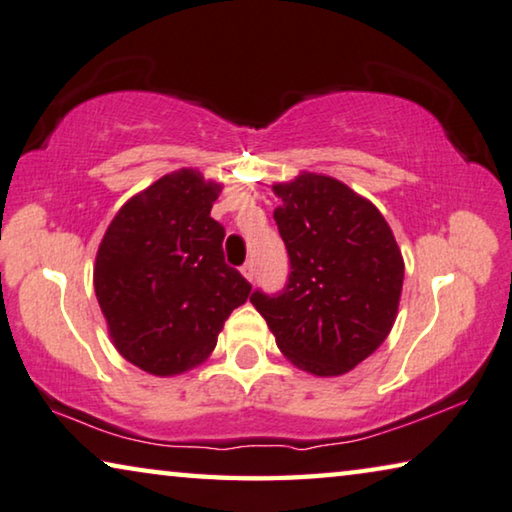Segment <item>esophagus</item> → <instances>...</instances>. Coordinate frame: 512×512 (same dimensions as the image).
<instances>
[{
	"label": "esophagus",
	"instance_id": "obj_1",
	"mask_svg": "<svg viewBox=\"0 0 512 512\" xmlns=\"http://www.w3.org/2000/svg\"><path fill=\"white\" fill-rule=\"evenodd\" d=\"M240 272H242V277H245L247 281H254V277H256V265L251 263V261H247L245 265L240 267Z\"/></svg>",
	"mask_w": 512,
	"mask_h": 512
}]
</instances>
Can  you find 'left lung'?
<instances>
[{"instance_id":"1","label":"left lung","mask_w":512,"mask_h":512,"mask_svg":"<svg viewBox=\"0 0 512 512\" xmlns=\"http://www.w3.org/2000/svg\"><path fill=\"white\" fill-rule=\"evenodd\" d=\"M272 192L290 277L281 295L256 290L251 304L290 364L316 377L345 375L396 322L403 254L382 212L341 180L302 171Z\"/></svg>"}]
</instances>
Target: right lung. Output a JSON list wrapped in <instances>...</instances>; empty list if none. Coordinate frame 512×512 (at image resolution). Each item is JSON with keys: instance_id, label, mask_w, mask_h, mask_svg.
I'll list each match as a JSON object with an SVG mask.
<instances>
[{"instance_id": "add662e5", "label": "right lung", "mask_w": 512, "mask_h": 512, "mask_svg": "<svg viewBox=\"0 0 512 512\" xmlns=\"http://www.w3.org/2000/svg\"><path fill=\"white\" fill-rule=\"evenodd\" d=\"M222 183L178 169L132 196L109 222L93 265L107 332L123 359L171 377L215 350L249 281L224 263V226L210 217Z\"/></svg>"}]
</instances>
